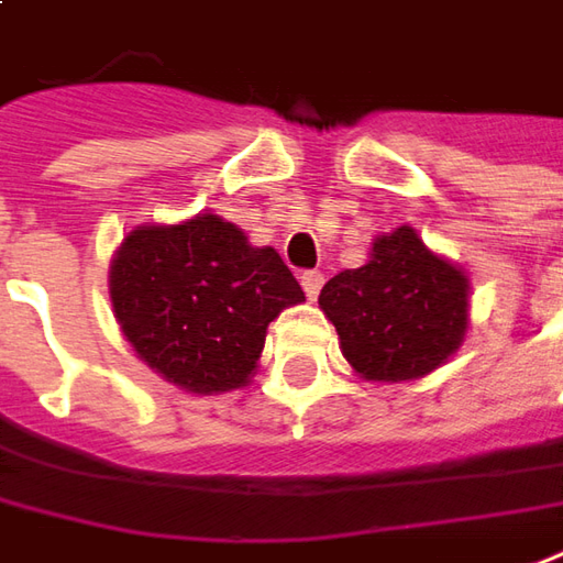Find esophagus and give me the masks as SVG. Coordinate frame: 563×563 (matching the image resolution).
<instances>
[{
    "label": "esophagus",
    "mask_w": 563,
    "mask_h": 563,
    "mask_svg": "<svg viewBox=\"0 0 563 563\" xmlns=\"http://www.w3.org/2000/svg\"><path fill=\"white\" fill-rule=\"evenodd\" d=\"M300 285H303L306 297H309V300H316V297L321 294V285H324V275H321L319 269H309V273L300 275Z\"/></svg>",
    "instance_id": "34e87169"
}]
</instances>
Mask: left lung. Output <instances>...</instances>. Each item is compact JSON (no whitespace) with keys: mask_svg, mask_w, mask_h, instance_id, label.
I'll use <instances>...</instances> for the list:
<instances>
[{"mask_svg":"<svg viewBox=\"0 0 563 563\" xmlns=\"http://www.w3.org/2000/svg\"><path fill=\"white\" fill-rule=\"evenodd\" d=\"M319 306L355 374L417 379L453 355L468 324V278L410 227L374 242L371 260L321 288Z\"/></svg>","mask_w":563,"mask_h":563,"instance_id":"obj_1","label":"left lung"}]
</instances>
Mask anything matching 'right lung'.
Returning <instances> with one entry per match:
<instances>
[{
    "mask_svg": "<svg viewBox=\"0 0 563 563\" xmlns=\"http://www.w3.org/2000/svg\"><path fill=\"white\" fill-rule=\"evenodd\" d=\"M112 312L134 352L189 393H230L257 367L269 321L303 290L273 247L217 214L137 227L110 269Z\"/></svg>",
    "mask_w": 563,
    "mask_h": 563,
    "instance_id": "1",
    "label": "right lung"
}]
</instances>
